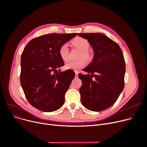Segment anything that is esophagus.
Masks as SVG:
<instances>
[{
  "label": "esophagus",
  "mask_w": 147,
  "mask_h": 147,
  "mask_svg": "<svg viewBox=\"0 0 147 147\" xmlns=\"http://www.w3.org/2000/svg\"><path fill=\"white\" fill-rule=\"evenodd\" d=\"M75 76H76V78H78V72L75 73Z\"/></svg>",
  "instance_id": "34e87169"
}]
</instances>
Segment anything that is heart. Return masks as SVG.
Returning <instances> with one entry per match:
<instances>
[{"label": "heart", "instance_id": "obj_1", "mask_svg": "<svg viewBox=\"0 0 147 147\" xmlns=\"http://www.w3.org/2000/svg\"><path fill=\"white\" fill-rule=\"evenodd\" d=\"M73 45L82 51L79 58H83L86 59H89L90 55L88 52L90 44L86 38L82 37H76L72 41ZM68 46L67 43L62 45L59 49V55L60 57L64 61L67 60L68 57ZM86 64V62L83 59H80L76 61H69L65 64V67L67 69H71L73 71H77L83 67Z\"/></svg>", "mask_w": 147, "mask_h": 147}]
</instances>
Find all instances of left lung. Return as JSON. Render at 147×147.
<instances>
[{"instance_id": "8db88e82", "label": "left lung", "mask_w": 147, "mask_h": 147, "mask_svg": "<svg viewBox=\"0 0 147 147\" xmlns=\"http://www.w3.org/2000/svg\"><path fill=\"white\" fill-rule=\"evenodd\" d=\"M93 49L94 58L84 68L89 74H79L81 102L86 109L100 111L112 106L125 86V61L119 45L104 34L79 33ZM94 76L95 79L91 78Z\"/></svg>"}]
</instances>
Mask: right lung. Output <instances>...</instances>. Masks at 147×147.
Segmentation results:
<instances>
[{"label": "right lung", "instance_id": "right-lung-1", "mask_svg": "<svg viewBox=\"0 0 147 147\" xmlns=\"http://www.w3.org/2000/svg\"><path fill=\"white\" fill-rule=\"evenodd\" d=\"M76 35L48 34L33 38L26 46L21 58L20 81L28 101L36 109L52 112L63 105L75 73L71 69L58 72L64 65L59 49Z\"/></svg>", "mask_w": 147, "mask_h": 147}]
</instances>
